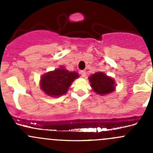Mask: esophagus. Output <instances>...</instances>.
<instances>
[{
  "mask_svg": "<svg viewBox=\"0 0 153 153\" xmlns=\"http://www.w3.org/2000/svg\"><path fill=\"white\" fill-rule=\"evenodd\" d=\"M80 73H81V76H82V77H85L86 76V71L85 70H81V72H80Z\"/></svg>",
  "mask_w": 153,
  "mask_h": 153,
  "instance_id": "1",
  "label": "esophagus"
}]
</instances>
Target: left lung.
<instances>
[{
	"label": "left lung",
	"mask_w": 153,
	"mask_h": 153,
	"mask_svg": "<svg viewBox=\"0 0 153 153\" xmlns=\"http://www.w3.org/2000/svg\"><path fill=\"white\" fill-rule=\"evenodd\" d=\"M89 81L92 90L98 95H108L115 90V80L104 72H98L92 74L89 77Z\"/></svg>",
	"instance_id": "1"
}]
</instances>
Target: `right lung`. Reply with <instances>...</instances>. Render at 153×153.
Returning a JSON list of instances; mask_svg holds the SVG:
<instances>
[{
  "label": "right lung",
  "mask_w": 153,
  "mask_h": 153,
  "mask_svg": "<svg viewBox=\"0 0 153 153\" xmlns=\"http://www.w3.org/2000/svg\"><path fill=\"white\" fill-rule=\"evenodd\" d=\"M79 77L78 72H69L61 66L53 71L44 74L40 80V87L47 95L59 97L65 95L74 80Z\"/></svg>",
  "instance_id": "obj_1"
}]
</instances>
